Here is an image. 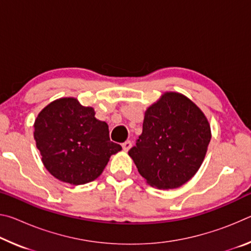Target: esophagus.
<instances>
[{"label": "esophagus", "instance_id": "obj_1", "mask_svg": "<svg viewBox=\"0 0 251 251\" xmlns=\"http://www.w3.org/2000/svg\"><path fill=\"white\" fill-rule=\"evenodd\" d=\"M123 150H124V151H128L130 150L131 147V142L130 141H126L125 143H123Z\"/></svg>", "mask_w": 251, "mask_h": 251}]
</instances>
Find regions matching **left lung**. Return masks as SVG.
Listing matches in <instances>:
<instances>
[{
	"instance_id": "left-lung-1",
	"label": "left lung",
	"mask_w": 251,
	"mask_h": 251,
	"mask_svg": "<svg viewBox=\"0 0 251 251\" xmlns=\"http://www.w3.org/2000/svg\"><path fill=\"white\" fill-rule=\"evenodd\" d=\"M211 139L198 106L177 92H165L145 110L143 133L128 155L148 185L173 189L195 176Z\"/></svg>"
}]
</instances>
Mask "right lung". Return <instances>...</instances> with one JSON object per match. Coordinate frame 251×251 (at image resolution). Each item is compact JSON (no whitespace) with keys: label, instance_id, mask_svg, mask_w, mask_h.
I'll list each match as a JSON object with an SVG mask.
<instances>
[{"label":"right lung","instance_id":"right-lung-1","mask_svg":"<svg viewBox=\"0 0 251 251\" xmlns=\"http://www.w3.org/2000/svg\"><path fill=\"white\" fill-rule=\"evenodd\" d=\"M108 125L74 97H62L41 110L34 139L50 175L71 185L95 180L122 146L110 142Z\"/></svg>","mask_w":251,"mask_h":251}]
</instances>
